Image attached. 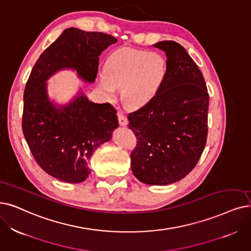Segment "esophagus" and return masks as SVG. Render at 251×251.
Returning a JSON list of instances; mask_svg holds the SVG:
<instances>
[{
  "mask_svg": "<svg viewBox=\"0 0 251 251\" xmlns=\"http://www.w3.org/2000/svg\"><path fill=\"white\" fill-rule=\"evenodd\" d=\"M117 116H118V123H119V125L120 126H126L127 125V118H126V116H125L123 113H120V112H118V114H117Z\"/></svg>",
  "mask_w": 251,
  "mask_h": 251,
  "instance_id": "1",
  "label": "esophagus"
}]
</instances>
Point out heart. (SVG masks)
Here are the masks:
<instances>
[{"mask_svg": "<svg viewBox=\"0 0 251 251\" xmlns=\"http://www.w3.org/2000/svg\"><path fill=\"white\" fill-rule=\"evenodd\" d=\"M168 74L164 55L128 47L110 53L100 76V84L108 97L115 89L120 91V100L128 109H140L157 96Z\"/></svg>", "mask_w": 251, "mask_h": 251, "instance_id": "b5f03b06", "label": "heart"}]
</instances>
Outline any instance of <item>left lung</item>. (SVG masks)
I'll return each mask as SVG.
<instances>
[{
  "label": "left lung",
  "instance_id": "obj_1",
  "mask_svg": "<svg viewBox=\"0 0 251 251\" xmlns=\"http://www.w3.org/2000/svg\"><path fill=\"white\" fill-rule=\"evenodd\" d=\"M166 53L168 74L157 96L128 114L137 137L131 154L135 177L145 184L167 185L184 178L206 145L209 95L193 58L177 42L153 45Z\"/></svg>",
  "mask_w": 251,
  "mask_h": 251
}]
</instances>
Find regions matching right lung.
I'll use <instances>...</instances> for the list:
<instances>
[{
	"label": "right lung",
	"instance_id": "right-lung-1",
	"mask_svg": "<svg viewBox=\"0 0 251 251\" xmlns=\"http://www.w3.org/2000/svg\"><path fill=\"white\" fill-rule=\"evenodd\" d=\"M117 39L111 35L66 28L36 62L24 94L23 131L38 165L61 181L80 183L88 177L95 150L118 127L116 110L109 103L88 101L79 89L64 105L49 98L47 80L72 70L94 83L99 55Z\"/></svg>",
	"mask_w": 251,
	"mask_h": 251
}]
</instances>
